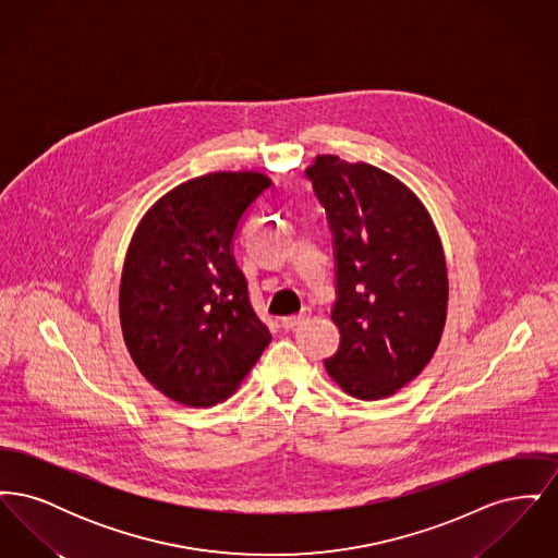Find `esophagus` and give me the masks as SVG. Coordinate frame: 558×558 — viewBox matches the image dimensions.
I'll use <instances>...</instances> for the list:
<instances>
[{
    "label": "esophagus",
    "instance_id": "1",
    "mask_svg": "<svg viewBox=\"0 0 558 558\" xmlns=\"http://www.w3.org/2000/svg\"><path fill=\"white\" fill-rule=\"evenodd\" d=\"M312 318V310H303L301 314H296V316H289V318H282V326L287 328V330H291V328H296V326H301L303 322H307V319Z\"/></svg>",
    "mask_w": 558,
    "mask_h": 558
}]
</instances>
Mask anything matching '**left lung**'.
I'll return each instance as SVG.
<instances>
[{"label":"left lung","mask_w":558,"mask_h":558,"mask_svg":"<svg viewBox=\"0 0 558 558\" xmlns=\"http://www.w3.org/2000/svg\"><path fill=\"white\" fill-rule=\"evenodd\" d=\"M335 244L341 343L324 362L353 398H389L430 362L448 314V267L416 194L368 162L322 155L305 169Z\"/></svg>","instance_id":"obj_1"}]
</instances>
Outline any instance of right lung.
I'll list each match as a JSON object with an SVG mask.
<instances>
[{
  "label": "right lung",
  "mask_w": 558,
  "mask_h": 558,
  "mask_svg": "<svg viewBox=\"0 0 558 558\" xmlns=\"http://www.w3.org/2000/svg\"><path fill=\"white\" fill-rule=\"evenodd\" d=\"M271 186L255 171H217L167 192L128 248L119 312L133 364L190 408L230 398L271 335L257 318L232 244Z\"/></svg>",
  "instance_id": "1"
}]
</instances>
